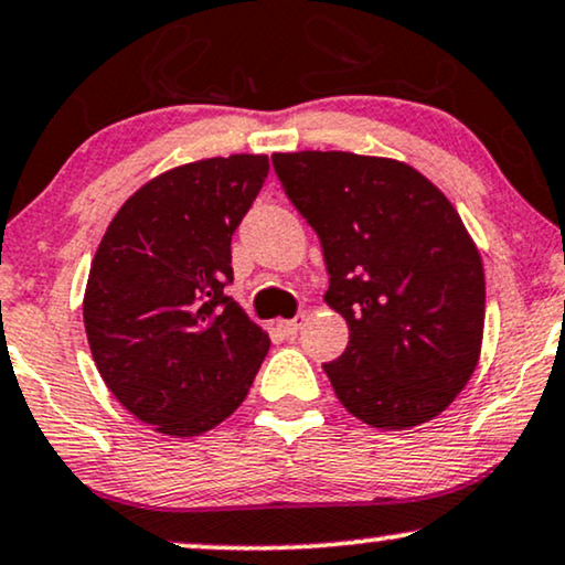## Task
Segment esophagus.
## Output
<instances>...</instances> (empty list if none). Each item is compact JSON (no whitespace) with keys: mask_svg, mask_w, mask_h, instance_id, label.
Masks as SVG:
<instances>
[{"mask_svg":"<svg viewBox=\"0 0 565 565\" xmlns=\"http://www.w3.org/2000/svg\"><path fill=\"white\" fill-rule=\"evenodd\" d=\"M305 315H297V318H291V320H281L278 322V328H281V333L284 335H289V338H295L297 333H299V328L305 326Z\"/></svg>","mask_w":565,"mask_h":565,"instance_id":"obj_1","label":"esophagus"}]
</instances>
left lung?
<instances>
[{"mask_svg": "<svg viewBox=\"0 0 565 565\" xmlns=\"http://www.w3.org/2000/svg\"><path fill=\"white\" fill-rule=\"evenodd\" d=\"M318 232L349 345L322 364L343 408L377 428L439 416L478 366L486 320L480 253L460 214L411 164L353 152L274 154Z\"/></svg>", "mask_w": 565, "mask_h": 565, "instance_id": "obj_1", "label": "left lung"}]
</instances>
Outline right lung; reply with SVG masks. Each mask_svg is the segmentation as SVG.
I'll use <instances>...</instances> for the list:
<instances>
[{"label":"right lung","instance_id":"right-lung-1","mask_svg":"<svg viewBox=\"0 0 565 565\" xmlns=\"http://www.w3.org/2000/svg\"><path fill=\"white\" fill-rule=\"evenodd\" d=\"M268 175L266 154L172 168L118 209L85 289L95 366L116 401L168 436H199L245 401L268 333L224 295L232 235Z\"/></svg>","mask_w":565,"mask_h":565}]
</instances>
